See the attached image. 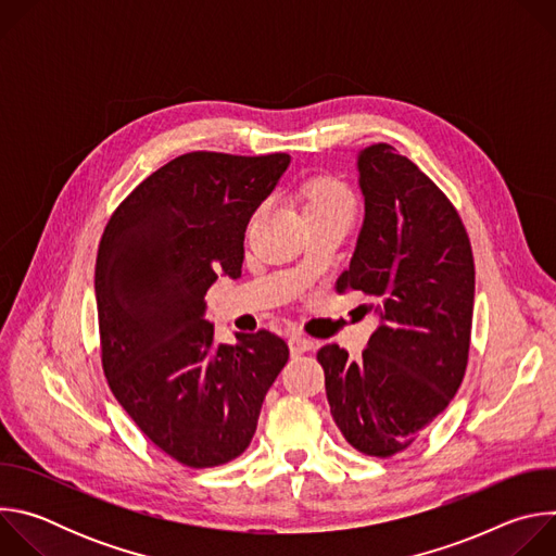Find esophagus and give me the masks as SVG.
<instances>
[{"label":"esophagus","instance_id":"34e87169","mask_svg":"<svg viewBox=\"0 0 556 556\" xmlns=\"http://www.w3.org/2000/svg\"><path fill=\"white\" fill-rule=\"evenodd\" d=\"M288 345H290L292 356H299V354L309 352V350L314 348V341H309V339H305V337H301V334H292V337L288 339Z\"/></svg>","mask_w":556,"mask_h":556}]
</instances>
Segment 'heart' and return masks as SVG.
I'll return each mask as SVG.
<instances>
[{
	"label": "heart",
	"instance_id": "obj_1",
	"mask_svg": "<svg viewBox=\"0 0 556 556\" xmlns=\"http://www.w3.org/2000/svg\"><path fill=\"white\" fill-rule=\"evenodd\" d=\"M305 215L354 208V198L348 185L334 176H314L303 185Z\"/></svg>",
	"mask_w": 556,
	"mask_h": 556
}]
</instances>
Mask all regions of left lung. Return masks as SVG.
<instances>
[{
    "label": "left lung",
    "instance_id": "8db88e82",
    "mask_svg": "<svg viewBox=\"0 0 556 556\" xmlns=\"http://www.w3.org/2000/svg\"><path fill=\"white\" fill-rule=\"evenodd\" d=\"M365 222L337 292L361 290L380 326L361 358L339 345L316 354L330 414L371 457L405 451L453 401L472 326L475 262L451 200L387 142L358 153Z\"/></svg>",
    "mask_w": 556,
    "mask_h": 556
}]
</instances>
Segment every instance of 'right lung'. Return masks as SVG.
<instances>
[{"label":"right lung","instance_id":"obj_1","mask_svg":"<svg viewBox=\"0 0 556 556\" xmlns=\"http://www.w3.org/2000/svg\"><path fill=\"white\" fill-rule=\"evenodd\" d=\"M288 153L191 151L144 178L112 213L94 288L108 384L138 429L176 462L211 468L251 444L288 345L260 330L215 345L204 294L240 277L251 215Z\"/></svg>","mask_w":556,"mask_h":556}]
</instances>
